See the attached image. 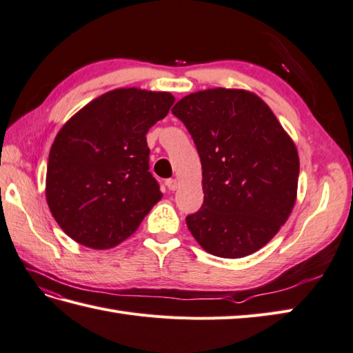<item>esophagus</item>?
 Masks as SVG:
<instances>
[{
    "label": "esophagus",
    "instance_id": "obj_1",
    "mask_svg": "<svg viewBox=\"0 0 353 353\" xmlns=\"http://www.w3.org/2000/svg\"><path fill=\"white\" fill-rule=\"evenodd\" d=\"M166 185H168V189H169V190L174 192V190H176V189H178L179 181H178L176 178H170V179H168V181H166Z\"/></svg>",
    "mask_w": 353,
    "mask_h": 353
}]
</instances>
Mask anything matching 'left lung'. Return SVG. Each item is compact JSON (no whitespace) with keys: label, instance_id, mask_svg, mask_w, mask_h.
Here are the masks:
<instances>
[{"label":"left lung","instance_id":"obj_1","mask_svg":"<svg viewBox=\"0 0 353 353\" xmlns=\"http://www.w3.org/2000/svg\"><path fill=\"white\" fill-rule=\"evenodd\" d=\"M202 164L203 203L187 216L201 248L222 258L256 252L276 236L297 198L299 155L270 107L245 89H207L172 108Z\"/></svg>","mask_w":353,"mask_h":353}]
</instances>
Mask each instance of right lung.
<instances>
[{
    "instance_id": "right-lung-1",
    "label": "right lung",
    "mask_w": 353,
    "mask_h": 353,
    "mask_svg": "<svg viewBox=\"0 0 353 353\" xmlns=\"http://www.w3.org/2000/svg\"><path fill=\"white\" fill-rule=\"evenodd\" d=\"M174 101L169 92L119 88L92 99L60 128L45 196L70 239L97 250L114 248L161 199L146 132Z\"/></svg>"
}]
</instances>
